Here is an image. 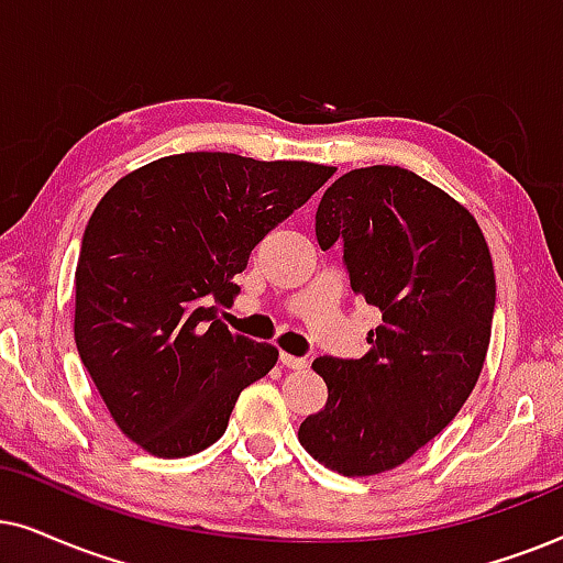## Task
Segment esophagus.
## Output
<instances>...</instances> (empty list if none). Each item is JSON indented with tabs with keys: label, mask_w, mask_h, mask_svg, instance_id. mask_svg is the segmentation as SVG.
<instances>
[{
	"label": "esophagus",
	"mask_w": 563,
	"mask_h": 563,
	"mask_svg": "<svg viewBox=\"0 0 563 563\" xmlns=\"http://www.w3.org/2000/svg\"><path fill=\"white\" fill-rule=\"evenodd\" d=\"M280 363L286 365V368L303 371L306 365H309V357H298V355H290V352H280Z\"/></svg>",
	"instance_id": "1"
}]
</instances>
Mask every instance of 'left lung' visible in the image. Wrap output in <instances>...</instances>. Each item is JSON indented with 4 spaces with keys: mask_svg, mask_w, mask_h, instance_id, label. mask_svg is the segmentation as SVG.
Instances as JSON below:
<instances>
[{
    "mask_svg": "<svg viewBox=\"0 0 563 563\" xmlns=\"http://www.w3.org/2000/svg\"><path fill=\"white\" fill-rule=\"evenodd\" d=\"M317 242L342 244L352 294L380 324L360 360H313L329 396L298 440L342 476L384 474L443 432L474 391L497 301L489 246L451 195L388 164L327 187Z\"/></svg>",
    "mask_w": 563,
    "mask_h": 563,
    "instance_id": "obj_1",
    "label": "left lung"
}]
</instances>
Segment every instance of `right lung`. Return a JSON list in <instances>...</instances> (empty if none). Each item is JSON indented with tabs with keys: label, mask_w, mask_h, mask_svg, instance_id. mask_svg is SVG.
<instances>
[{
	"label": "right lung",
	"mask_w": 563,
	"mask_h": 563,
	"mask_svg": "<svg viewBox=\"0 0 563 563\" xmlns=\"http://www.w3.org/2000/svg\"><path fill=\"white\" fill-rule=\"evenodd\" d=\"M334 167L223 152L156 159L104 192L77 262L74 340L110 417L159 459L206 451L277 350L231 334L250 254Z\"/></svg>",
	"instance_id": "1"
}]
</instances>
